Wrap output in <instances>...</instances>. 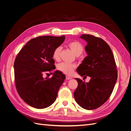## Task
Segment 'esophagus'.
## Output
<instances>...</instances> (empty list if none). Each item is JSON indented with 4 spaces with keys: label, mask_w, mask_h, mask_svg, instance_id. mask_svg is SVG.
Masks as SVG:
<instances>
[{
    "label": "esophagus",
    "mask_w": 131,
    "mask_h": 131,
    "mask_svg": "<svg viewBox=\"0 0 131 131\" xmlns=\"http://www.w3.org/2000/svg\"><path fill=\"white\" fill-rule=\"evenodd\" d=\"M66 80H70V79H72V78L68 77V76H66Z\"/></svg>",
    "instance_id": "1"
}]
</instances>
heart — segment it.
Segmentation results:
<instances>
[{
	"mask_svg": "<svg viewBox=\"0 0 131 131\" xmlns=\"http://www.w3.org/2000/svg\"><path fill=\"white\" fill-rule=\"evenodd\" d=\"M68 46L77 56H80L81 54H82L84 50L83 45L77 41H71V42L68 43ZM61 51V47L59 46L56 47L53 50L52 52V57L54 60H59ZM75 68H76L75 65L66 63H61L58 65V69L60 71L68 75L72 74Z\"/></svg>",
	"mask_w": 131,
	"mask_h": 131,
	"instance_id": "b5f03b06",
	"label": "heart"
}]
</instances>
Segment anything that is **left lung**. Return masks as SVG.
Wrapping results in <instances>:
<instances>
[{"label":"left lung","instance_id":"1","mask_svg":"<svg viewBox=\"0 0 131 131\" xmlns=\"http://www.w3.org/2000/svg\"><path fill=\"white\" fill-rule=\"evenodd\" d=\"M88 42V56L77 68L84 78L91 77L89 82L75 79L78 86L74 92L78 104L84 109L92 110L105 103L111 96L117 79V71L112 51L106 41L90 34H82Z\"/></svg>","mask_w":131,"mask_h":131}]
</instances>
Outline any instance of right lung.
I'll return each instance as SVG.
<instances>
[{
  "label": "right lung",
  "mask_w": 131,
  "mask_h": 131,
  "mask_svg": "<svg viewBox=\"0 0 131 131\" xmlns=\"http://www.w3.org/2000/svg\"><path fill=\"white\" fill-rule=\"evenodd\" d=\"M64 36H40L30 40L19 51L14 61V75L17 91L24 102L38 109L51 105L65 79V75L56 71L51 78L43 74L55 68L53 50L60 46Z\"/></svg>",
  "instance_id": "right-lung-1"
}]
</instances>
